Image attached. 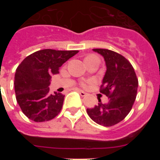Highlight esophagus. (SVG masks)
Masks as SVG:
<instances>
[{
  "mask_svg": "<svg viewBox=\"0 0 160 160\" xmlns=\"http://www.w3.org/2000/svg\"><path fill=\"white\" fill-rule=\"evenodd\" d=\"M78 93L80 94V95H81L82 97H84V96H86L87 94V93L84 92V91H82V90H78Z\"/></svg>",
  "mask_w": 160,
  "mask_h": 160,
  "instance_id": "1",
  "label": "esophagus"
}]
</instances>
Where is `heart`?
Masks as SVG:
<instances>
[{"label": "heart", "instance_id": "b5f03b06", "mask_svg": "<svg viewBox=\"0 0 160 160\" xmlns=\"http://www.w3.org/2000/svg\"><path fill=\"white\" fill-rule=\"evenodd\" d=\"M82 87H86L87 86V82H82Z\"/></svg>", "mask_w": 160, "mask_h": 160}]
</instances>
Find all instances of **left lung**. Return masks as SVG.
Masks as SVG:
<instances>
[{"mask_svg": "<svg viewBox=\"0 0 160 160\" xmlns=\"http://www.w3.org/2000/svg\"><path fill=\"white\" fill-rule=\"evenodd\" d=\"M104 58L107 71L100 87V93L108 97L107 103L87 109L90 118L96 123L111 127L118 123L129 114L136 98L138 78L128 59L116 52L107 49H93Z\"/></svg>", "mask_w": 160, "mask_h": 160, "instance_id": "obj_1", "label": "left lung"}]
</instances>
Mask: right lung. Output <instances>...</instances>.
I'll list each match as a JSON object with an SVG mask.
<instances>
[{"label": "right lung", "mask_w": 160, "mask_h": 160, "mask_svg": "<svg viewBox=\"0 0 160 160\" xmlns=\"http://www.w3.org/2000/svg\"><path fill=\"white\" fill-rule=\"evenodd\" d=\"M78 50L46 49L29 55L18 66L14 77L17 102L26 117L34 122L53 119L62 108L65 95L49 93L50 78Z\"/></svg>", "instance_id": "obj_1"}]
</instances>
